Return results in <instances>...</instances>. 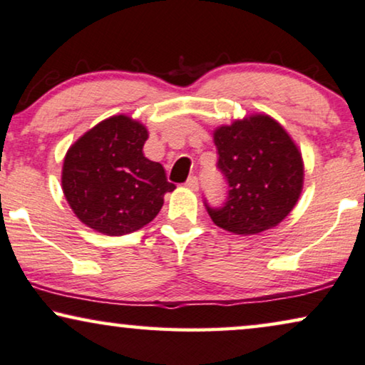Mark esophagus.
<instances>
[{
	"mask_svg": "<svg viewBox=\"0 0 365 365\" xmlns=\"http://www.w3.org/2000/svg\"><path fill=\"white\" fill-rule=\"evenodd\" d=\"M186 187H189L191 189V191H197V187H199V184H197V178L196 176H191L186 181Z\"/></svg>",
	"mask_w": 365,
	"mask_h": 365,
	"instance_id": "34e87169",
	"label": "esophagus"
}]
</instances>
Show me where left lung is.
<instances>
[{
    "instance_id": "obj_1",
    "label": "left lung",
    "mask_w": 365,
    "mask_h": 365,
    "mask_svg": "<svg viewBox=\"0 0 365 365\" xmlns=\"http://www.w3.org/2000/svg\"><path fill=\"white\" fill-rule=\"evenodd\" d=\"M214 144L229 191L222 207L206 202L212 222L242 236L277 226L304 184L301 151L286 129L267 114H252L217 128Z\"/></svg>"
}]
</instances>
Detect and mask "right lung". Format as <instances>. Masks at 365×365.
<instances>
[{"instance_id": "right-lung-1", "label": "right lung", "mask_w": 365, "mask_h": 365, "mask_svg": "<svg viewBox=\"0 0 365 365\" xmlns=\"http://www.w3.org/2000/svg\"><path fill=\"white\" fill-rule=\"evenodd\" d=\"M148 129L119 114L96 124L68 149L64 197L81 222L106 236H124L158 216L176 189L159 163L144 156Z\"/></svg>"}]
</instances>
